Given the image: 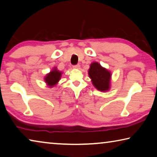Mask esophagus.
<instances>
[{"label":"esophagus","instance_id":"esophagus-1","mask_svg":"<svg viewBox=\"0 0 157 157\" xmlns=\"http://www.w3.org/2000/svg\"><path fill=\"white\" fill-rule=\"evenodd\" d=\"M73 68H75V69H79V68H80V65L79 64H76V65H74L73 66Z\"/></svg>","mask_w":157,"mask_h":157}]
</instances>
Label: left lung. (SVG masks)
<instances>
[{
    "mask_svg": "<svg viewBox=\"0 0 157 157\" xmlns=\"http://www.w3.org/2000/svg\"><path fill=\"white\" fill-rule=\"evenodd\" d=\"M89 75L91 79L92 83L97 89L105 91L110 89L111 74L108 70L101 67L97 62L91 64Z\"/></svg>",
    "mask_w": 157,
    "mask_h": 157,
    "instance_id": "8db88e82",
    "label": "left lung"
}]
</instances>
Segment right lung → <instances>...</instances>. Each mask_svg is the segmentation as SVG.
I'll list each match as a JSON object with an SVG mask.
<instances>
[{
	"instance_id": "1",
	"label": "right lung",
	"mask_w": 157,
	"mask_h": 157,
	"mask_svg": "<svg viewBox=\"0 0 157 157\" xmlns=\"http://www.w3.org/2000/svg\"><path fill=\"white\" fill-rule=\"evenodd\" d=\"M61 72H59L56 68H54L53 71H52L50 73L47 75L44 80L49 86H53L58 82L61 78Z\"/></svg>"
}]
</instances>
